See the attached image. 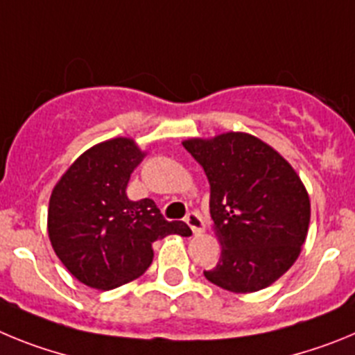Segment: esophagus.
I'll list each match as a JSON object with an SVG mask.
<instances>
[{"label":"esophagus","mask_w":355,"mask_h":355,"mask_svg":"<svg viewBox=\"0 0 355 355\" xmlns=\"http://www.w3.org/2000/svg\"><path fill=\"white\" fill-rule=\"evenodd\" d=\"M187 222L188 225H190V229H192L193 234H200L202 231H205V222H202V218H200L197 213H190V215L187 216Z\"/></svg>","instance_id":"obj_1"}]
</instances>
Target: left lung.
Here are the masks:
<instances>
[{"label":"left lung","mask_w":355,"mask_h":355,"mask_svg":"<svg viewBox=\"0 0 355 355\" xmlns=\"http://www.w3.org/2000/svg\"><path fill=\"white\" fill-rule=\"evenodd\" d=\"M209 183L213 233L220 259L205 272L233 293H254L286 274L307 238L311 202L281 153L243 131L183 140Z\"/></svg>","instance_id":"obj_1"}]
</instances>
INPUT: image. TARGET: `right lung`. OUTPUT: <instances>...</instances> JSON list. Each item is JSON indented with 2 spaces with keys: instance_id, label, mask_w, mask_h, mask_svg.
<instances>
[{
  "instance_id": "1",
  "label": "right lung",
  "mask_w": 355,
  "mask_h": 355,
  "mask_svg": "<svg viewBox=\"0 0 355 355\" xmlns=\"http://www.w3.org/2000/svg\"><path fill=\"white\" fill-rule=\"evenodd\" d=\"M147 153L130 137L105 140L74 159L53 188L48 234L64 266L85 286L114 290L153 263V243L190 236L184 222H167L155 200H131V172Z\"/></svg>"
}]
</instances>
